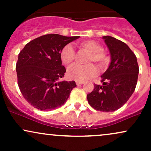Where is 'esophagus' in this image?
Masks as SVG:
<instances>
[{
	"instance_id": "1",
	"label": "esophagus",
	"mask_w": 151,
	"mask_h": 151,
	"mask_svg": "<svg viewBox=\"0 0 151 151\" xmlns=\"http://www.w3.org/2000/svg\"><path fill=\"white\" fill-rule=\"evenodd\" d=\"M76 84H77V85H81V84H84V82H83V81H76Z\"/></svg>"
}]
</instances>
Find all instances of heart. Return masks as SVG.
<instances>
[{
  "mask_svg": "<svg viewBox=\"0 0 151 151\" xmlns=\"http://www.w3.org/2000/svg\"><path fill=\"white\" fill-rule=\"evenodd\" d=\"M79 46L87 52H89L86 60V63L95 62L99 68L103 69L106 67L108 58L104 52L103 47L96 41L93 40L81 41L78 43ZM60 58L62 63L65 65H70L75 59V52L70 45L64 47L60 52ZM97 69L92 64L86 65H75L70 67L67 70V76L70 79L76 81H84L91 79L96 75Z\"/></svg>",
  "mask_w": 151,
  "mask_h": 151,
  "instance_id": "heart-1",
  "label": "heart"
}]
</instances>
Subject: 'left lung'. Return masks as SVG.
Segmentation results:
<instances>
[{
    "instance_id": "obj_1",
    "label": "left lung",
    "mask_w": 151,
    "mask_h": 151,
    "mask_svg": "<svg viewBox=\"0 0 151 151\" xmlns=\"http://www.w3.org/2000/svg\"><path fill=\"white\" fill-rule=\"evenodd\" d=\"M103 39L111 54V63L101 75L102 85L94 84L87 94L92 108L101 111H114L123 106L133 94L139 73L137 59L129 47L111 36Z\"/></svg>"
}]
</instances>
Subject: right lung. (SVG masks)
<instances>
[{"label": "right lung", "mask_w": 151, "mask_h": 151, "mask_svg": "<svg viewBox=\"0 0 151 151\" xmlns=\"http://www.w3.org/2000/svg\"><path fill=\"white\" fill-rule=\"evenodd\" d=\"M79 37L45 35L26 44L19 53L16 63L19 89L35 109L50 111L61 106L77 86L74 81H60L66 72L60 52Z\"/></svg>", "instance_id": "add662e5"}]
</instances>
